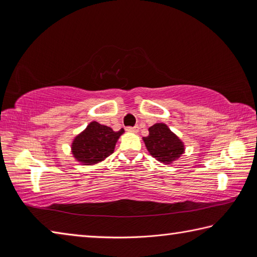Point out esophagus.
<instances>
[{"label": "esophagus", "instance_id": "obj_1", "mask_svg": "<svg viewBox=\"0 0 257 257\" xmlns=\"http://www.w3.org/2000/svg\"><path fill=\"white\" fill-rule=\"evenodd\" d=\"M127 132L128 133H138V127H128Z\"/></svg>", "mask_w": 257, "mask_h": 257}]
</instances>
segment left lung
<instances>
[{
  "instance_id": "8db88e82",
  "label": "left lung",
  "mask_w": 257,
  "mask_h": 257,
  "mask_svg": "<svg viewBox=\"0 0 257 257\" xmlns=\"http://www.w3.org/2000/svg\"><path fill=\"white\" fill-rule=\"evenodd\" d=\"M150 135L143 137L149 153L163 164H172L185 153V144L172 130L163 122L149 128Z\"/></svg>"
}]
</instances>
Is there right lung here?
<instances>
[{
	"label": "right lung",
	"instance_id": "right-lung-1",
	"mask_svg": "<svg viewBox=\"0 0 257 257\" xmlns=\"http://www.w3.org/2000/svg\"><path fill=\"white\" fill-rule=\"evenodd\" d=\"M123 129L114 132L112 128L92 121L71 143V154L77 162L94 165L105 160L115 149Z\"/></svg>",
	"mask_w": 257,
	"mask_h": 257
}]
</instances>
